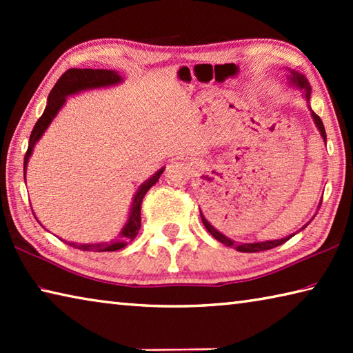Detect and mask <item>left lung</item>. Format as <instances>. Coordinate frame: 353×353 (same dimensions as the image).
<instances>
[{"instance_id":"obj_1","label":"left lung","mask_w":353,"mask_h":353,"mask_svg":"<svg viewBox=\"0 0 353 353\" xmlns=\"http://www.w3.org/2000/svg\"><path fill=\"white\" fill-rule=\"evenodd\" d=\"M291 82L294 83V85H297L299 88H302L303 92H305V98H307V101L310 99V93H312V88H310V83H308V81H307V77L303 76V74H301V73H297V71H294L292 70L291 71ZM312 117H313V119H314V123H316V126H318V129H319V132H321V135H322V139H324V141H327V135H325V129H324V124H322V119L316 115L314 112H312ZM201 219H202V224L205 225V229L210 232V234L216 238L218 241H221L223 244H225V246H229V248H235L236 250H240V252H260V250H268V249H272V248H277V246H280V244H283V243H286L290 240V238L292 236V235H290V236H286V238H282V240H274V241H265V243H235V241H232V240H229V238L227 236H224L223 234H221V232H218L216 229H214V227L208 223V221L204 218V214L201 213ZM305 227V225H303ZM302 227V229H303Z\"/></svg>"}]
</instances>
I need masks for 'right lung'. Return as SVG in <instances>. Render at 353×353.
I'll return each instance as SVG.
<instances>
[{"label": "right lung", "mask_w": 353, "mask_h": 353, "mask_svg": "<svg viewBox=\"0 0 353 353\" xmlns=\"http://www.w3.org/2000/svg\"><path fill=\"white\" fill-rule=\"evenodd\" d=\"M121 82V76H119L117 71L112 70H92V68H70L65 71V73L59 77V81L54 83L52 90L48 97V104L46 109L43 112L35 126L31 132V137H29V146L25 155V162H23V170L26 172V166H28V160L31 157L34 145L40 140V137L43 135L46 128L50 126V123L52 121V118L57 115V112L61 110V107L65 103V98L68 94L77 93L81 90H88V88H98V87H107V85H113V83ZM163 172V168L155 172V174L141 185L137 191L132 207H130V214L128 219V224L123 227L121 234H119V240L112 243V244H105V243H97V244H77V243H68L70 246H73L76 249L81 250H93V252H109V250H118L126 246L128 243H130L137 236L141 225V202L145 194L149 191V188L159 181L160 174ZM26 176V174H25ZM26 182V181H25Z\"/></svg>", "instance_id": "right-lung-1"}]
</instances>
